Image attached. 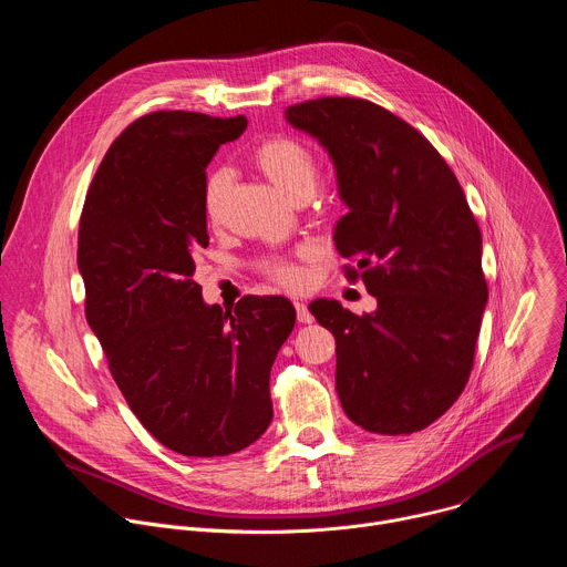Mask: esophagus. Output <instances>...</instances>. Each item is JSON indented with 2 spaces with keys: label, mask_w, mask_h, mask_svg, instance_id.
Instances as JSON below:
<instances>
[{
  "label": "esophagus",
  "mask_w": 567,
  "mask_h": 567,
  "mask_svg": "<svg viewBox=\"0 0 567 567\" xmlns=\"http://www.w3.org/2000/svg\"><path fill=\"white\" fill-rule=\"evenodd\" d=\"M296 305V316H298V322H305V326H309V322H313V316L309 313L307 305L305 302H293Z\"/></svg>",
  "instance_id": "1"
}]
</instances>
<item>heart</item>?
I'll return each mask as SVG.
<instances>
[{"mask_svg": "<svg viewBox=\"0 0 567 567\" xmlns=\"http://www.w3.org/2000/svg\"><path fill=\"white\" fill-rule=\"evenodd\" d=\"M251 164L256 171L269 179L282 195H287L291 202L302 204L311 197L318 184V161L313 150L293 136H269L262 138L254 152ZM230 173L219 168L206 175L204 190H202V208L204 217L217 226L224 219L228 195H230ZM267 274L285 285L296 287L302 280V271L293 260H271L267 267Z\"/></svg>", "mask_w": 567, "mask_h": 567, "instance_id": "b5f03b06", "label": "heart"}]
</instances>
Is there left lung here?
<instances>
[{"label":"left lung","instance_id":"left-lung-1","mask_svg":"<svg viewBox=\"0 0 567 567\" xmlns=\"http://www.w3.org/2000/svg\"><path fill=\"white\" fill-rule=\"evenodd\" d=\"M285 116L328 150L350 208L337 249L357 260L346 276L377 298L363 316L337 300L309 305L337 339L341 406L370 433L422 431L462 394L489 298L464 190L413 125L370 101L316 99Z\"/></svg>","mask_w":567,"mask_h":567}]
</instances>
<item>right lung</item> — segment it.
Listing matches in <instances>:
<instances>
[{"instance_id": "obj_1", "label": "right lung", "mask_w": 567, "mask_h": 567, "mask_svg": "<svg viewBox=\"0 0 567 567\" xmlns=\"http://www.w3.org/2000/svg\"><path fill=\"white\" fill-rule=\"evenodd\" d=\"M245 116L152 112L107 150L78 230L85 313L127 406L188 457L230 455L271 424L269 374L293 330L282 296L206 305L195 258L208 247L202 190Z\"/></svg>"}]
</instances>
